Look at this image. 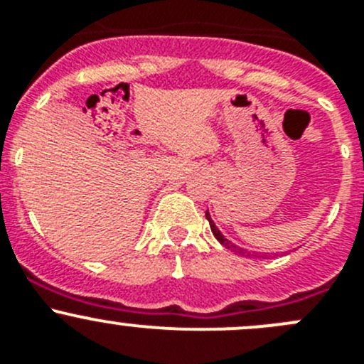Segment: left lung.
<instances>
[{
	"mask_svg": "<svg viewBox=\"0 0 364 364\" xmlns=\"http://www.w3.org/2000/svg\"><path fill=\"white\" fill-rule=\"evenodd\" d=\"M205 218H207L208 225H210V230H212V233H214V237H215V239H218L219 242H221L225 247H228V250H232V251H235V253L242 255V257H250V258H260V257H264V255H260V253H251V251L240 250L239 246H235V244H233V242H230V240L226 239V237L223 235L221 232H219L218 226H215V223L212 221V218H210V214H208V210L205 212Z\"/></svg>",
	"mask_w": 364,
	"mask_h": 364,
	"instance_id": "obj_1",
	"label": "left lung"
}]
</instances>
